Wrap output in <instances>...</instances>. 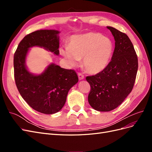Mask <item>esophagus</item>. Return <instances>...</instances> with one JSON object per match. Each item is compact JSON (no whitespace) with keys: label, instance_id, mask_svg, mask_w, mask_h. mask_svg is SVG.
<instances>
[{"label":"esophagus","instance_id":"34e87169","mask_svg":"<svg viewBox=\"0 0 152 152\" xmlns=\"http://www.w3.org/2000/svg\"><path fill=\"white\" fill-rule=\"evenodd\" d=\"M78 77H79V80H83L84 79V75L81 73H78Z\"/></svg>","mask_w":152,"mask_h":152}]
</instances>
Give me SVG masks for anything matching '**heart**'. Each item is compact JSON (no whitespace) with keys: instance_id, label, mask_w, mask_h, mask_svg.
Returning <instances> with one entry per match:
<instances>
[{"instance_id":"1","label":"heart","mask_w":152,"mask_h":152,"mask_svg":"<svg viewBox=\"0 0 152 152\" xmlns=\"http://www.w3.org/2000/svg\"><path fill=\"white\" fill-rule=\"evenodd\" d=\"M113 52L110 39L93 32L73 35L68 47L61 49V53L69 65H78L83 58V65L91 73H98L107 67Z\"/></svg>"}]
</instances>
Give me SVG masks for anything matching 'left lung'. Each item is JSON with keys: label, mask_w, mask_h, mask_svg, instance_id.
Segmentation results:
<instances>
[{"label": "left lung", "mask_w": 152, "mask_h": 152, "mask_svg": "<svg viewBox=\"0 0 152 152\" xmlns=\"http://www.w3.org/2000/svg\"><path fill=\"white\" fill-rule=\"evenodd\" d=\"M114 37L115 49L112 60L103 71L87 76L91 86L88 102L99 112L116 108L130 94L138 68L137 57L128 36L112 26H107Z\"/></svg>", "instance_id": "left-lung-1"}]
</instances>
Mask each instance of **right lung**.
<instances>
[{
	"label": "right lung",
	"mask_w": 152,
	"mask_h": 152,
	"mask_svg": "<svg viewBox=\"0 0 152 152\" xmlns=\"http://www.w3.org/2000/svg\"><path fill=\"white\" fill-rule=\"evenodd\" d=\"M59 31L40 30L26 35L14 55V72L20 94L30 107L44 114L58 112L65 104L69 90L79 79L73 70L51 63L40 75H34L26 68L25 60L29 48H43L54 54H59Z\"/></svg>",
	"instance_id": "obj_1"
}]
</instances>
